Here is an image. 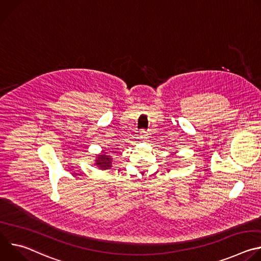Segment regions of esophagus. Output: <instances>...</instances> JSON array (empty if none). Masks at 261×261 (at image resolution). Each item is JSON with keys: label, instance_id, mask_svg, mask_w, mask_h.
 Here are the masks:
<instances>
[{"label": "esophagus", "instance_id": "1", "mask_svg": "<svg viewBox=\"0 0 261 261\" xmlns=\"http://www.w3.org/2000/svg\"><path fill=\"white\" fill-rule=\"evenodd\" d=\"M139 138L142 140V141H146L147 139H148V136H147V134H146V132H140V134H139Z\"/></svg>", "mask_w": 261, "mask_h": 261}]
</instances>
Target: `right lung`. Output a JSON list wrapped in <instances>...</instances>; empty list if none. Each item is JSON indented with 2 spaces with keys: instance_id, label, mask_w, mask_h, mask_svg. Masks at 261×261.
I'll list each match as a JSON object with an SVG mask.
<instances>
[{
  "instance_id": "add662e5",
  "label": "right lung",
  "mask_w": 261,
  "mask_h": 261,
  "mask_svg": "<svg viewBox=\"0 0 261 261\" xmlns=\"http://www.w3.org/2000/svg\"><path fill=\"white\" fill-rule=\"evenodd\" d=\"M95 166L101 170L110 169L113 166V157L110 156V153L102 151L100 154L96 155Z\"/></svg>"
}]
</instances>
